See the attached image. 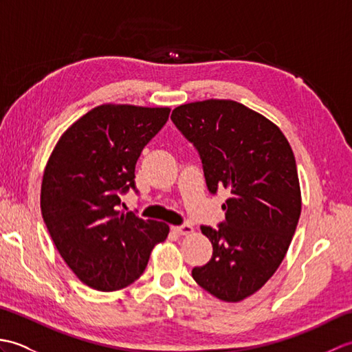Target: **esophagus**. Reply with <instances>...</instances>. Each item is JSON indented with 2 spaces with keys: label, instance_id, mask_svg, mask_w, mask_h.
<instances>
[{
  "label": "esophagus",
  "instance_id": "34e87169",
  "mask_svg": "<svg viewBox=\"0 0 352 352\" xmlns=\"http://www.w3.org/2000/svg\"><path fill=\"white\" fill-rule=\"evenodd\" d=\"M174 231L177 234L180 236H186V234H190L193 231V227L190 226V223H182V226H175L174 227Z\"/></svg>",
  "mask_w": 352,
  "mask_h": 352
}]
</instances>
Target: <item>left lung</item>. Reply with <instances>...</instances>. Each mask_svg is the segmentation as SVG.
<instances>
[{"label": "left lung", "instance_id": "left-lung-1", "mask_svg": "<svg viewBox=\"0 0 352 352\" xmlns=\"http://www.w3.org/2000/svg\"><path fill=\"white\" fill-rule=\"evenodd\" d=\"M172 122L199 154L208 192L226 188V221L201 227L213 245L192 276L208 294L239 302L256 294L286 256L301 214L295 155L274 122L231 100L172 110Z\"/></svg>", "mask_w": 352, "mask_h": 352}]
</instances>
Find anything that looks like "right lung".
Listing matches in <instances>:
<instances>
[{
  "label": "right lung",
  "mask_w": 352,
  "mask_h": 352,
  "mask_svg": "<svg viewBox=\"0 0 352 352\" xmlns=\"http://www.w3.org/2000/svg\"><path fill=\"white\" fill-rule=\"evenodd\" d=\"M169 111L102 104L74 122L50 155L42 218L66 265L89 287L130 286L144 274L154 246L168 237V223L124 213L119 195L136 190V162Z\"/></svg>",
  "instance_id": "right-lung-1"
}]
</instances>
